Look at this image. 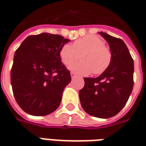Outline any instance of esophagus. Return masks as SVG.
Instances as JSON below:
<instances>
[{"instance_id": "esophagus-1", "label": "esophagus", "mask_w": 146, "mask_h": 146, "mask_svg": "<svg viewBox=\"0 0 146 146\" xmlns=\"http://www.w3.org/2000/svg\"><path fill=\"white\" fill-rule=\"evenodd\" d=\"M70 75H71V77H72V79H74V78H76V73H74L73 72H71V73H70Z\"/></svg>"}]
</instances>
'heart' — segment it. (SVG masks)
I'll list each match as a JSON object with an SVG mask.
<instances>
[{"label": "heart", "instance_id": "b5f03b06", "mask_svg": "<svg viewBox=\"0 0 146 146\" xmlns=\"http://www.w3.org/2000/svg\"><path fill=\"white\" fill-rule=\"evenodd\" d=\"M82 54L81 62L73 64L70 69L80 75L94 72L100 75L107 70L111 63L112 54L105 46L104 41L95 35H88L76 40L73 45H63L59 51V57L65 66H70Z\"/></svg>", "mask_w": 146, "mask_h": 146}]
</instances>
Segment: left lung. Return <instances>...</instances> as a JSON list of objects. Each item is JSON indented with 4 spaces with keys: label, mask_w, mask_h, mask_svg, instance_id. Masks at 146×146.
Here are the masks:
<instances>
[{
    "label": "left lung",
    "mask_w": 146,
    "mask_h": 146,
    "mask_svg": "<svg viewBox=\"0 0 146 146\" xmlns=\"http://www.w3.org/2000/svg\"><path fill=\"white\" fill-rule=\"evenodd\" d=\"M112 54L110 66L96 78L84 77L79 92L82 108L91 116L110 118L116 116L128 100L134 85V61L121 39L103 32Z\"/></svg>",
    "instance_id": "left-lung-1"
}]
</instances>
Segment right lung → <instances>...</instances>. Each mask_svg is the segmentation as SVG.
<instances>
[{"label": "right lung", "mask_w": 146, "mask_h": 146, "mask_svg": "<svg viewBox=\"0 0 146 146\" xmlns=\"http://www.w3.org/2000/svg\"><path fill=\"white\" fill-rule=\"evenodd\" d=\"M70 40L42 33L24 40L15 51L11 84L18 105L33 116H46L60 105L62 92L71 81L59 51Z\"/></svg>", "instance_id": "obj_1"}]
</instances>
